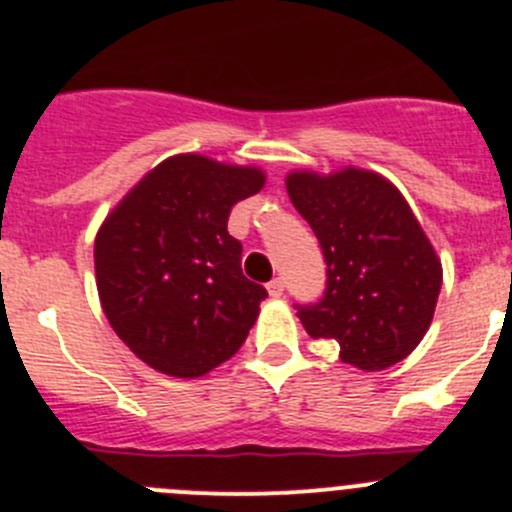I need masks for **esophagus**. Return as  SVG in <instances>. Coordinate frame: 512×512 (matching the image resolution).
I'll list each match as a JSON object with an SVG mask.
<instances>
[{"instance_id": "1", "label": "esophagus", "mask_w": 512, "mask_h": 512, "mask_svg": "<svg viewBox=\"0 0 512 512\" xmlns=\"http://www.w3.org/2000/svg\"><path fill=\"white\" fill-rule=\"evenodd\" d=\"M268 296L271 298H281L283 296V278H273L271 283H268Z\"/></svg>"}]
</instances>
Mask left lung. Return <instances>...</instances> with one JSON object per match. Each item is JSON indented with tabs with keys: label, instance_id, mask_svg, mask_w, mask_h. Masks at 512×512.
<instances>
[{
	"label": "left lung",
	"instance_id": "obj_1",
	"mask_svg": "<svg viewBox=\"0 0 512 512\" xmlns=\"http://www.w3.org/2000/svg\"><path fill=\"white\" fill-rule=\"evenodd\" d=\"M286 191L328 266L326 293L298 306L311 338H333L341 361L383 371L423 341L443 266L396 184L376 171H288Z\"/></svg>",
	"mask_w": 512,
	"mask_h": 512
}]
</instances>
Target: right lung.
Instances as JSON below:
<instances>
[{"label": "right lung", "instance_id": "right-lung-1", "mask_svg": "<svg viewBox=\"0 0 512 512\" xmlns=\"http://www.w3.org/2000/svg\"><path fill=\"white\" fill-rule=\"evenodd\" d=\"M263 184L258 166L176 154L106 214L94 239L96 291L116 336L149 368L199 378L246 341L266 288L241 273L226 224Z\"/></svg>", "mask_w": 512, "mask_h": 512}]
</instances>
